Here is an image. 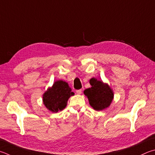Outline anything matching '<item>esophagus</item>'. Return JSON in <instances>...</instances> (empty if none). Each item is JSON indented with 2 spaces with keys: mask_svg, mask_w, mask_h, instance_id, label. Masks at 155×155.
<instances>
[{
  "mask_svg": "<svg viewBox=\"0 0 155 155\" xmlns=\"http://www.w3.org/2000/svg\"><path fill=\"white\" fill-rule=\"evenodd\" d=\"M76 93H77V94H78V95H80L81 93H82V89H78V90H77V91H76Z\"/></svg>",
  "mask_w": 155,
  "mask_h": 155,
  "instance_id": "obj_1",
  "label": "esophagus"
}]
</instances>
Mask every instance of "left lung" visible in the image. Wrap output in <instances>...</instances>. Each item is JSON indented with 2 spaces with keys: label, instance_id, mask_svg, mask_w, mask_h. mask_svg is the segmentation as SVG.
I'll return each mask as SVG.
<instances>
[{
  "label": "left lung",
  "instance_id": "8db88e82",
  "mask_svg": "<svg viewBox=\"0 0 155 155\" xmlns=\"http://www.w3.org/2000/svg\"><path fill=\"white\" fill-rule=\"evenodd\" d=\"M91 87L85 89L84 94L89 100V104L95 110H102L110 105L114 93L110 86L102 81L92 78L89 81Z\"/></svg>",
  "mask_w": 155,
  "mask_h": 155
}]
</instances>
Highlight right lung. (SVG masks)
I'll use <instances>...</instances> for the list:
<instances>
[{
    "label": "right lung",
    "instance_id": "right-lung-1",
    "mask_svg": "<svg viewBox=\"0 0 155 155\" xmlns=\"http://www.w3.org/2000/svg\"><path fill=\"white\" fill-rule=\"evenodd\" d=\"M74 95L68 83L59 80L44 93L43 104L51 112H58L66 108L70 97Z\"/></svg>",
    "mask_w": 155,
    "mask_h": 155
}]
</instances>
